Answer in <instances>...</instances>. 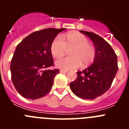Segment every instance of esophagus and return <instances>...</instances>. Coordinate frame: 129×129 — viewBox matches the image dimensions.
Wrapping results in <instances>:
<instances>
[{"instance_id": "obj_1", "label": "esophagus", "mask_w": 129, "mask_h": 129, "mask_svg": "<svg viewBox=\"0 0 129 129\" xmlns=\"http://www.w3.org/2000/svg\"><path fill=\"white\" fill-rule=\"evenodd\" d=\"M67 72H68L67 70H60V73H67Z\"/></svg>"}]
</instances>
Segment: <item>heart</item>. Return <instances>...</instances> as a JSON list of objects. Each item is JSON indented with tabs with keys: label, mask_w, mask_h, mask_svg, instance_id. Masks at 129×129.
I'll return each instance as SVG.
<instances>
[{
	"label": "heart",
	"mask_w": 129,
	"mask_h": 129,
	"mask_svg": "<svg viewBox=\"0 0 129 129\" xmlns=\"http://www.w3.org/2000/svg\"><path fill=\"white\" fill-rule=\"evenodd\" d=\"M88 39L85 35L78 32H71L63 36L55 37L50 46L52 55L56 59L63 57L67 49L71 48V56L59 59L55 62L57 68L63 70L76 69L81 65L85 67L94 61L95 55V48L88 43Z\"/></svg>",
	"instance_id": "b5f03b06"
}]
</instances>
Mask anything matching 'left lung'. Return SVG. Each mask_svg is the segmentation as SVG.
Here are the masks:
<instances>
[{"instance_id":"8db88e82","label":"left lung","mask_w":129,"mask_h":129,"mask_svg":"<svg viewBox=\"0 0 129 129\" xmlns=\"http://www.w3.org/2000/svg\"><path fill=\"white\" fill-rule=\"evenodd\" d=\"M87 35L95 47L94 62L90 67L77 72V77L70 83L71 90L83 100H94L110 88L118 72V58L110 44L94 33L80 31Z\"/></svg>"}]
</instances>
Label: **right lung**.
<instances>
[{
    "label": "right lung",
    "mask_w": 129,
    "mask_h": 129,
    "mask_svg": "<svg viewBox=\"0 0 129 129\" xmlns=\"http://www.w3.org/2000/svg\"><path fill=\"white\" fill-rule=\"evenodd\" d=\"M66 28H46L25 37L15 49L11 61V80L19 94L29 100L42 98L50 91L58 69L53 66L50 46L59 33Z\"/></svg>",
    "instance_id": "add662e5"
}]
</instances>
